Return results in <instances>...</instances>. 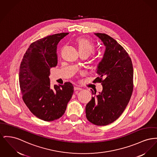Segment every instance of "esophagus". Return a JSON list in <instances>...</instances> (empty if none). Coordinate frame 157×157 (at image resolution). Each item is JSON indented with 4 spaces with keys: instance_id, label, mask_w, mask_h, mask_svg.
Listing matches in <instances>:
<instances>
[{
    "instance_id": "esophagus-1",
    "label": "esophagus",
    "mask_w": 157,
    "mask_h": 157,
    "mask_svg": "<svg viewBox=\"0 0 157 157\" xmlns=\"http://www.w3.org/2000/svg\"><path fill=\"white\" fill-rule=\"evenodd\" d=\"M74 90L75 91H80V90H82V88L79 87V86H75L74 87Z\"/></svg>"
}]
</instances>
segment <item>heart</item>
I'll return each instance as SVG.
<instances>
[{"label":"heart","instance_id":"b5f03b06","mask_svg":"<svg viewBox=\"0 0 157 157\" xmlns=\"http://www.w3.org/2000/svg\"><path fill=\"white\" fill-rule=\"evenodd\" d=\"M76 41L81 55H86L89 56L94 52L95 46L94 44L87 38L83 37H78L76 39Z\"/></svg>","mask_w":157,"mask_h":157}]
</instances>
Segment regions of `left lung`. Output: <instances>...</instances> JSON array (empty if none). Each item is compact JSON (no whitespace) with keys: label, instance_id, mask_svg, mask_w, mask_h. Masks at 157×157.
I'll return each mask as SVG.
<instances>
[{"label":"left lung","instance_id":"obj_1","mask_svg":"<svg viewBox=\"0 0 157 157\" xmlns=\"http://www.w3.org/2000/svg\"><path fill=\"white\" fill-rule=\"evenodd\" d=\"M105 47L97 67L99 75L94 82H101L102 90L92 97L85 108L89 121L105 126L117 120L126 109L133 89V69L128 53L114 39L102 33H95ZM92 91L95 94L96 91Z\"/></svg>","mask_w":157,"mask_h":157}]
</instances>
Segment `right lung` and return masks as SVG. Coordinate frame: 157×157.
Wrapping results in <instances>:
<instances>
[{"label": "right lung", "instance_id": "obj_1", "mask_svg": "<svg viewBox=\"0 0 157 157\" xmlns=\"http://www.w3.org/2000/svg\"><path fill=\"white\" fill-rule=\"evenodd\" d=\"M68 34H55L33 43L21 63L19 82L23 101L41 120L50 121L61 117L74 93L71 82L51 88L49 79L50 68L57 64V45Z\"/></svg>", "mask_w": 157, "mask_h": 157}]
</instances>
